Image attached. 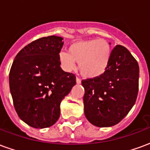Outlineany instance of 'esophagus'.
<instances>
[{
	"label": "esophagus",
	"instance_id": "esophagus-1",
	"mask_svg": "<svg viewBox=\"0 0 150 150\" xmlns=\"http://www.w3.org/2000/svg\"><path fill=\"white\" fill-rule=\"evenodd\" d=\"M76 83H77V84H79V83H81V80H80V79L76 78Z\"/></svg>",
	"mask_w": 150,
	"mask_h": 150
}]
</instances>
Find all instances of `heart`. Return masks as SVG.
<instances>
[{"mask_svg":"<svg viewBox=\"0 0 150 150\" xmlns=\"http://www.w3.org/2000/svg\"><path fill=\"white\" fill-rule=\"evenodd\" d=\"M110 59V46L104 39L77 41L69 46L67 52L59 53V62L65 71H73L77 63L80 74L89 79L103 75Z\"/></svg>","mask_w":150,"mask_h":150,"instance_id":"heart-1","label":"heart"}]
</instances>
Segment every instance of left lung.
<instances>
[{"label":"left lung","mask_w":150,"mask_h":150,"mask_svg":"<svg viewBox=\"0 0 150 150\" xmlns=\"http://www.w3.org/2000/svg\"><path fill=\"white\" fill-rule=\"evenodd\" d=\"M139 66L125 46L111 52L106 71L97 78L82 81L84 114L93 125L111 127L126 116L138 93Z\"/></svg>","instance_id":"left-lung-1"}]
</instances>
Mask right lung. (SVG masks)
<instances>
[{
    "instance_id": "add662e5",
    "label": "right lung",
    "mask_w": 150,
    "mask_h": 150,
    "mask_svg": "<svg viewBox=\"0 0 150 150\" xmlns=\"http://www.w3.org/2000/svg\"><path fill=\"white\" fill-rule=\"evenodd\" d=\"M62 39L52 35L32 42L19 51L10 69L9 88L15 110L35 129L55 124L61 101L76 83L75 75L60 67Z\"/></svg>"
}]
</instances>
